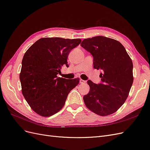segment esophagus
Wrapping results in <instances>:
<instances>
[{"label": "esophagus", "instance_id": "obj_1", "mask_svg": "<svg viewBox=\"0 0 150 150\" xmlns=\"http://www.w3.org/2000/svg\"><path fill=\"white\" fill-rule=\"evenodd\" d=\"M80 83L81 84H86V81H84V80H83V79H80Z\"/></svg>", "mask_w": 150, "mask_h": 150}]
</instances>
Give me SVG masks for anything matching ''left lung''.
Instances as JSON below:
<instances>
[{
  "label": "left lung",
  "instance_id": "1",
  "mask_svg": "<svg viewBox=\"0 0 150 150\" xmlns=\"http://www.w3.org/2000/svg\"><path fill=\"white\" fill-rule=\"evenodd\" d=\"M81 46L91 54L94 69L102 71L100 83L87 81L90 91L83 96L86 106L100 116L112 114L128 96L133 83L132 61L120 42L104 36L85 39Z\"/></svg>",
  "mask_w": 150,
  "mask_h": 150
}]
</instances>
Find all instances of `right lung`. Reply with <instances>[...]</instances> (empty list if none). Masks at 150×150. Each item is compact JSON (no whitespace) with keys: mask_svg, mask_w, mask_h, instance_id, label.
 <instances>
[{"mask_svg":"<svg viewBox=\"0 0 150 150\" xmlns=\"http://www.w3.org/2000/svg\"><path fill=\"white\" fill-rule=\"evenodd\" d=\"M79 39L46 38L37 40L25 53L19 78L22 93L30 108L38 115L51 116L64 106L79 78L57 77L63 65L69 67L67 58Z\"/></svg>","mask_w":150,"mask_h":150,"instance_id":"obj_1","label":"right lung"}]
</instances>
